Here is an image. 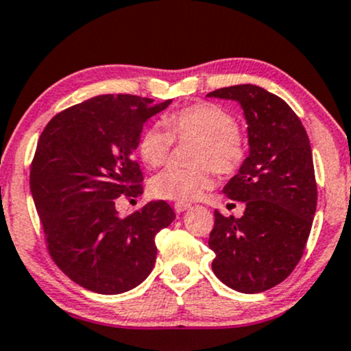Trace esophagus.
Returning a JSON list of instances; mask_svg holds the SVG:
<instances>
[{
  "mask_svg": "<svg viewBox=\"0 0 351 351\" xmlns=\"http://www.w3.org/2000/svg\"><path fill=\"white\" fill-rule=\"evenodd\" d=\"M191 207V204H184V202H176L175 204V212L176 214H183L184 210H188Z\"/></svg>",
  "mask_w": 351,
  "mask_h": 351,
  "instance_id": "esophagus-1",
  "label": "esophagus"
}]
</instances>
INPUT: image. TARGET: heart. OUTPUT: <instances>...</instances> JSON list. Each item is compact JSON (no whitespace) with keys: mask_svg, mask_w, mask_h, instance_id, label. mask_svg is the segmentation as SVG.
<instances>
[{"mask_svg":"<svg viewBox=\"0 0 351 351\" xmlns=\"http://www.w3.org/2000/svg\"><path fill=\"white\" fill-rule=\"evenodd\" d=\"M167 130L149 126L143 131L137 152L145 165H165L173 139L196 143L191 150L193 168H170L149 181L155 199L173 202H193L212 188L210 168L220 175H230L241 167L246 145L238 132L237 119L228 110L214 104H196L165 118Z\"/></svg>","mask_w":351,"mask_h":351,"instance_id":"heart-1","label":"heart"}]
</instances>
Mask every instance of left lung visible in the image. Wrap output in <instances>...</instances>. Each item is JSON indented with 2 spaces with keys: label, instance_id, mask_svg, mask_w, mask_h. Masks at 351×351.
<instances>
[{
  "label": "left lung",
  "instance_id": "left-lung-1",
  "mask_svg": "<svg viewBox=\"0 0 351 351\" xmlns=\"http://www.w3.org/2000/svg\"><path fill=\"white\" fill-rule=\"evenodd\" d=\"M207 97L238 101L250 144L223 188L225 196L245 202V214L234 219L215 210L212 270L233 290L261 293L293 272L311 232L317 186L309 137L287 101L263 87L239 84Z\"/></svg>",
  "mask_w": 351,
  "mask_h": 351
}]
</instances>
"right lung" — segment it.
I'll return each instance as SVG.
<instances>
[{
  "instance_id": "add662e5",
  "label": "right lung",
  "mask_w": 351,
  "mask_h": 351,
  "mask_svg": "<svg viewBox=\"0 0 351 351\" xmlns=\"http://www.w3.org/2000/svg\"><path fill=\"white\" fill-rule=\"evenodd\" d=\"M171 100L99 95L58 113L40 136L30 167V193L48 251L73 282L118 295L152 272L155 234L175 220L165 201L119 217L117 199L143 194L132 154L143 126Z\"/></svg>"
}]
</instances>
